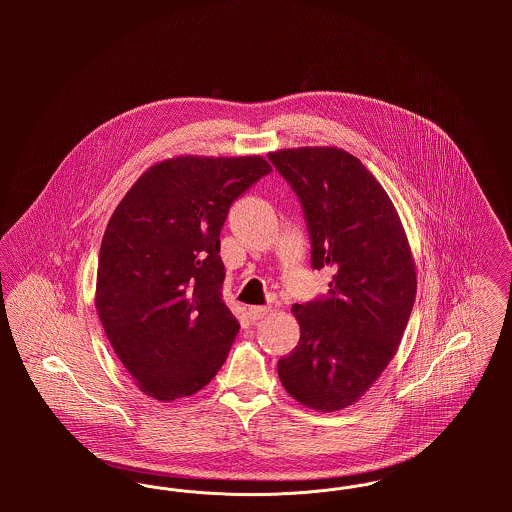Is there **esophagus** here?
Listing matches in <instances>:
<instances>
[{"instance_id": "1", "label": "esophagus", "mask_w": 512, "mask_h": 512, "mask_svg": "<svg viewBox=\"0 0 512 512\" xmlns=\"http://www.w3.org/2000/svg\"><path fill=\"white\" fill-rule=\"evenodd\" d=\"M245 315H247V318H249L251 322H257V320L267 317L268 307H247Z\"/></svg>"}]
</instances>
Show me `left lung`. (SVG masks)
I'll list each match as a JSON object with an SVG mask.
<instances>
[{"mask_svg": "<svg viewBox=\"0 0 512 512\" xmlns=\"http://www.w3.org/2000/svg\"><path fill=\"white\" fill-rule=\"evenodd\" d=\"M303 205L311 265L332 268L330 295L295 303L299 343L278 361L301 405L336 413L357 403L397 353L416 297L413 251L372 172L340 147L270 151Z\"/></svg>", "mask_w": 512, "mask_h": 512, "instance_id": "1", "label": "left lung"}]
</instances>
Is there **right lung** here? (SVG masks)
Here are the masks:
<instances>
[{
  "label": "right lung",
  "mask_w": 512,
  "mask_h": 512,
  "mask_svg": "<svg viewBox=\"0 0 512 512\" xmlns=\"http://www.w3.org/2000/svg\"><path fill=\"white\" fill-rule=\"evenodd\" d=\"M272 171L261 155H178L122 197L99 249L96 309L134 384L169 403L205 388L240 332L222 301L220 230Z\"/></svg>",
  "instance_id": "1"
}]
</instances>
